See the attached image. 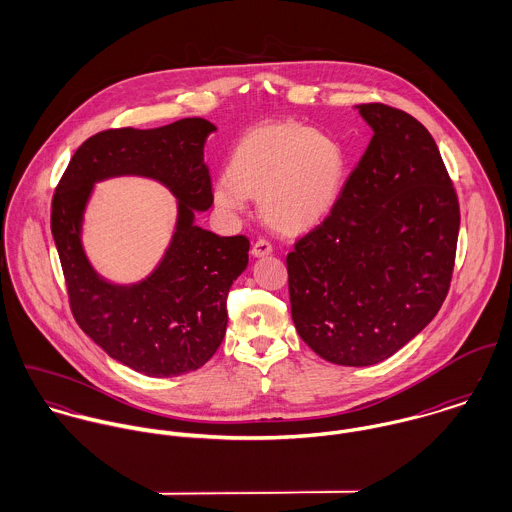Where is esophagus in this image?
<instances>
[{
    "mask_svg": "<svg viewBox=\"0 0 512 512\" xmlns=\"http://www.w3.org/2000/svg\"><path fill=\"white\" fill-rule=\"evenodd\" d=\"M272 244L266 240V238H258L256 242H254V246H252V256H256V258H262V256H268V254H272Z\"/></svg>",
    "mask_w": 512,
    "mask_h": 512,
    "instance_id": "esophagus-1",
    "label": "esophagus"
}]
</instances>
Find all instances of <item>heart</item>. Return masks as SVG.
I'll use <instances>...</instances> for the list:
<instances>
[{"mask_svg": "<svg viewBox=\"0 0 512 512\" xmlns=\"http://www.w3.org/2000/svg\"><path fill=\"white\" fill-rule=\"evenodd\" d=\"M347 175L343 146L295 122L268 124L238 140L228 169L215 181V203L240 213L260 195L262 215L276 228L303 232L329 217Z\"/></svg>", "mask_w": 512, "mask_h": 512, "instance_id": "heart-1", "label": "heart"}]
</instances>
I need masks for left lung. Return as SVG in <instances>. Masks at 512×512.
<instances>
[{"label":"left lung","mask_w":512,"mask_h":512,"mask_svg":"<svg viewBox=\"0 0 512 512\" xmlns=\"http://www.w3.org/2000/svg\"><path fill=\"white\" fill-rule=\"evenodd\" d=\"M374 136L329 217L288 254L292 319L325 361L392 357L449 292L459 201L432 134L404 110L357 106Z\"/></svg>","instance_id":"obj_1"}]
</instances>
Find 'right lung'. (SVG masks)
Returning a JSON list of instances; mask_svg holds the SVG:
<instances>
[{"mask_svg":"<svg viewBox=\"0 0 512 512\" xmlns=\"http://www.w3.org/2000/svg\"><path fill=\"white\" fill-rule=\"evenodd\" d=\"M217 128L183 118L155 130L118 128L74 151L51 205V230L80 329L112 359L153 378L205 365L226 333V297L248 266L246 236H219L195 224L213 205L203 147ZM120 174L163 182L178 199V224L160 266L140 285L118 287L89 266L81 217L93 183Z\"/></svg>","mask_w":512,"mask_h":512,"instance_id":"add662e5","label":"right lung"}]
</instances>
